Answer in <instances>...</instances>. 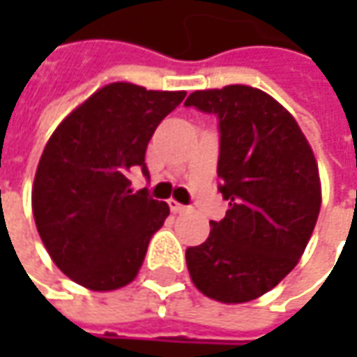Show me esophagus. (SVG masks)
Returning a JSON list of instances; mask_svg holds the SVG:
<instances>
[{
  "label": "esophagus",
  "instance_id": "1",
  "mask_svg": "<svg viewBox=\"0 0 357 357\" xmlns=\"http://www.w3.org/2000/svg\"><path fill=\"white\" fill-rule=\"evenodd\" d=\"M169 206H171L172 213H186L188 211V206H185V204H181V202H176V200H169Z\"/></svg>",
  "mask_w": 357,
  "mask_h": 357
}]
</instances>
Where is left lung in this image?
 <instances>
[{
    "instance_id": "8db88e82",
    "label": "left lung",
    "mask_w": 357,
    "mask_h": 357,
    "mask_svg": "<svg viewBox=\"0 0 357 357\" xmlns=\"http://www.w3.org/2000/svg\"><path fill=\"white\" fill-rule=\"evenodd\" d=\"M185 105L218 119V190L228 200L208 238L186 248V266L204 296L250 302L290 274L308 244L322 202L318 165L294 117L264 91H195Z\"/></svg>"
}]
</instances>
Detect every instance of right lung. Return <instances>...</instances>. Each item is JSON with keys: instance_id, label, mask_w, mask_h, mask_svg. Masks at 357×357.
Instances as JSON below:
<instances>
[{"instance_id": "right-lung-1", "label": "right lung", "mask_w": 357, "mask_h": 357, "mask_svg": "<svg viewBox=\"0 0 357 357\" xmlns=\"http://www.w3.org/2000/svg\"><path fill=\"white\" fill-rule=\"evenodd\" d=\"M185 91L111 83L51 135L35 172L31 206L49 256L71 280L97 292L135 280L169 204L130 190L146 144Z\"/></svg>"}]
</instances>
